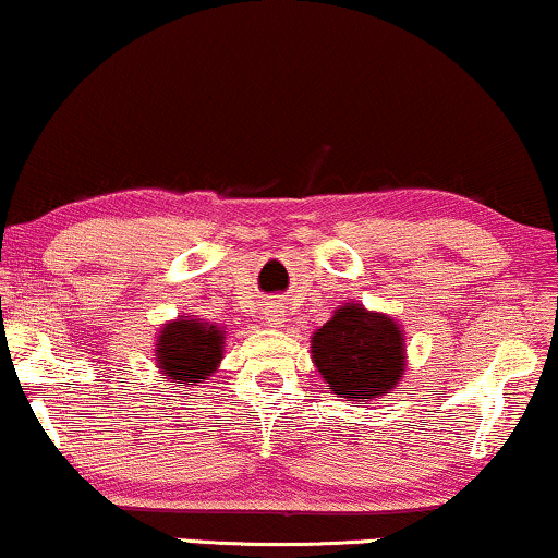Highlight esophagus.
<instances>
[{
    "mask_svg": "<svg viewBox=\"0 0 558 558\" xmlns=\"http://www.w3.org/2000/svg\"><path fill=\"white\" fill-rule=\"evenodd\" d=\"M265 313H268V320L272 323V326H280L282 318H286V313H282L280 305H270Z\"/></svg>",
    "mask_w": 558,
    "mask_h": 558,
    "instance_id": "esophagus-1",
    "label": "esophagus"
}]
</instances>
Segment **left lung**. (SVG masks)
<instances>
[{
	"label": "left lung",
	"mask_w": 558,
	"mask_h": 558,
	"mask_svg": "<svg viewBox=\"0 0 558 558\" xmlns=\"http://www.w3.org/2000/svg\"><path fill=\"white\" fill-rule=\"evenodd\" d=\"M311 353L332 393L348 401H373L388 393L405 371L401 326L359 303L340 305L326 326L313 332Z\"/></svg>",
	"instance_id": "obj_1"
}]
</instances>
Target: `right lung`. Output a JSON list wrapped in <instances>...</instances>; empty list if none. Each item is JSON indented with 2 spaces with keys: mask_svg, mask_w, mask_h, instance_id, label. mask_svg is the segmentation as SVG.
Here are the masks:
<instances>
[{
  "mask_svg": "<svg viewBox=\"0 0 558 558\" xmlns=\"http://www.w3.org/2000/svg\"><path fill=\"white\" fill-rule=\"evenodd\" d=\"M226 351V330L190 315L165 323L155 343L157 368L170 384L195 386L218 371Z\"/></svg>",
  "mask_w": 558,
  "mask_h": 558,
  "instance_id": "add662e5",
  "label": "right lung"
}]
</instances>
